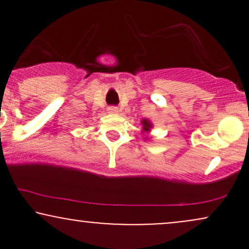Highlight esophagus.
I'll list each match as a JSON object with an SVG mask.
<instances>
[{
  "label": "esophagus",
  "instance_id": "esophagus-1",
  "mask_svg": "<svg viewBox=\"0 0 249 249\" xmlns=\"http://www.w3.org/2000/svg\"><path fill=\"white\" fill-rule=\"evenodd\" d=\"M107 111H108V113H117V112H118V107H108Z\"/></svg>",
  "mask_w": 249,
  "mask_h": 249
}]
</instances>
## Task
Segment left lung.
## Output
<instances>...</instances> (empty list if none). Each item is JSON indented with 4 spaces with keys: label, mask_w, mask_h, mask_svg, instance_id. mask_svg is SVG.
<instances>
[{
    "label": "left lung",
    "mask_w": 249,
    "mask_h": 249,
    "mask_svg": "<svg viewBox=\"0 0 249 249\" xmlns=\"http://www.w3.org/2000/svg\"><path fill=\"white\" fill-rule=\"evenodd\" d=\"M150 127H151L150 122H147L146 119H144V121H142V128H144L145 131H147Z\"/></svg>",
    "instance_id": "obj_1"
}]
</instances>
